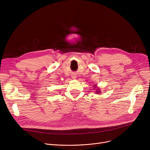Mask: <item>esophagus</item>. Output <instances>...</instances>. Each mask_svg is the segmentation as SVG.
Listing matches in <instances>:
<instances>
[{"instance_id": "esophagus-1", "label": "esophagus", "mask_w": 150, "mask_h": 150, "mask_svg": "<svg viewBox=\"0 0 150 150\" xmlns=\"http://www.w3.org/2000/svg\"><path fill=\"white\" fill-rule=\"evenodd\" d=\"M72 78H74V79H76V78H77V76H76V74H73V75H72Z\"/></svg>"}]
</instances>
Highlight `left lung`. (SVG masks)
I'll return each instance as SVG.
<instances>
[{
	"label": "left lung",
	"mask_w": 150,
	"mask_h": 150,
	"mask_svg": "<svg viewBox=\"0 0 150 150\" xmlns=\"http://www.w3.org/2000/svg\"><path fill=\"white\" fill-rule=\"evenodd\" d=\"M93 86H94V88L96 89H94V90H96V92L97 93H100V88H97V84H93Z\"/></svg>",
	"instance_id": "obj_1"
}]
</instances>
